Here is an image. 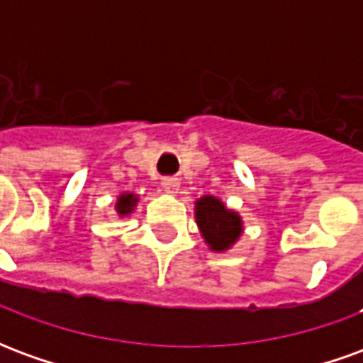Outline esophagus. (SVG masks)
Here are the masks:
<instances>
[{"mask_svg": "<svg viewBox=\"0 0 363 363\" xmlns=\"http://www.w3.org/2000/svg\"><path fill=\"white\" fill-rule=\"evenodd\" d=\"M161 186H163L167 194H177L179 189H181V182H179V179H174V177H167V179L161 181Z\"/></svg>", "mask_w": 363, "mask_h": 363, "instance_id": "obj_1", "label": "esophagus"}]
</instances>
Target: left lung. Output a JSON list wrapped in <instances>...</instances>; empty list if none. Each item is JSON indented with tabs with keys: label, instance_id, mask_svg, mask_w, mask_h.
<instances>
[{
	"label": "left lung",
	"instance_id": "1",
	"mask_svg": "<svg viewBox=\"0 0 363 363\" xmlns=\"http://www.w3.org/2000/svg\"><path fill=\"white\" fill-rule=\"evenodd\" d=\"M194 218L204 243L213 252L229 251L243 235V220L235 210H229L220 198L206 196L194 202Z\"/></svg>",
	"mask_w": 363,
	"mask_h": 363
}]
</instances>
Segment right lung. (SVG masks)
Instances as JSON below:
<instances>
[{
  "instance_id": "obj_1",
  "label": "right lung",
  "mask_w": 363,
  "mask_h": 363,
  "mask_svg": "<svg viewBox=\"0 0 363 363\" xmlns=\"http://www.w3.org/2000/svg\"><path fill=\"white\" fill-rule=\"evenodd\" d=\"M140 202V198L134 192H122L118 198H116V204H114V210L118 213V218H126L130 213L134 212L135 206Z\"/></svg>"
}]
</instances>
